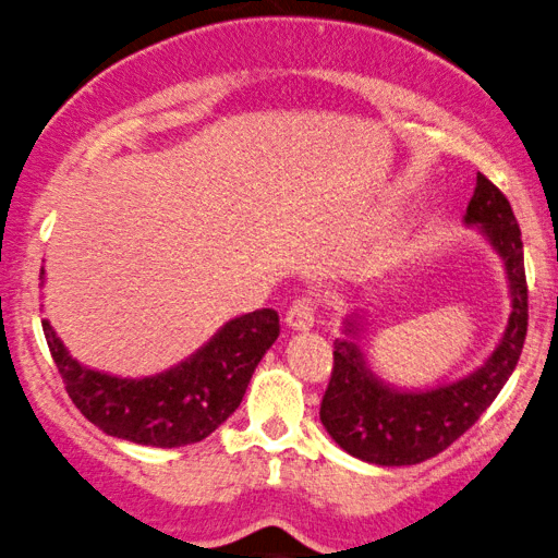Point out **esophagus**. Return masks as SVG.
I'll return each instance as SVG.
<instances>
[{"label":"esophagus","mask_w":558,"mask_h":558,"mask_svg":"<svg viewBox=\"0 0 558 558\" xmlns=\"http://www.w3.org/2000/svg\"><path fill=\"white\" fill-rule=\"evenodd\" d=\"M284 324L290 331H311L313 324H316L311 303H307V300H294V305L287 311Z\"/></svg>","instance_id":"esophagus-1"}]
</instances>
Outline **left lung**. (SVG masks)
<instances>
[{"label":"left lung","mask_w":558,"mask_h":558,"mask_svg":"<svg viewBox=\"0 0 558 558\" xmlns=\"http://www.w3.org/2000/svg\"><path fill=\"white\" fill-rule=\"evenodd\" d=\"M462 221L477 229L501 258L512 311L499 344L468 376L425 389H402L384 381L360 350L371 320L347 316L342 337L333 342V371L320 402V423L357 460L381 468L430 460L473 428L517 368L527 333V281L512 206L494 182L477 174Z\"/></svg>","instance_id":"obj_1"}]
</instances>
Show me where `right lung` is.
<instances>
[{"mask_svg": "<svg viewBox=\"0 0 558 558\" xmlns=\"http://www.w3.org/2000/svg\"><path fill=\"white\" fill-rule=\"evenodd\" d=\"M44 333L70 399L96 428L141 447L174 449L211 436L240 408L255 368L277 342L279 316L260 307L227 320L193 355L141 378L77 363L49 318Z\"/></svg>", "mask_w": 558, "mask_h": 558, "instance_id": "add662e5", "label": "right lung"}]
</instances>
